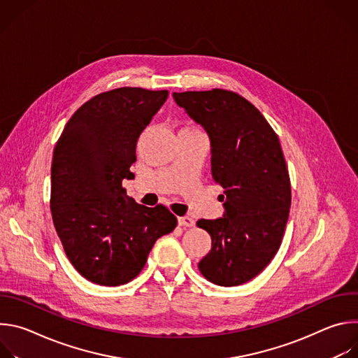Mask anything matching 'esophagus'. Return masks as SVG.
<instances>
[{"label": "esophagus", "mask_w": 358, "mask_h": 358, "mask_svg": "<svg viewBox=\"0 0 358 358\" xmlns=\"http://www.w3.org/2000/svg\"><path fill=\"white\" fill-rule=\"evenodd\" d=\"M194 220L192 218H189V217H180L178 218V225L180 227H184V228H189V227H194Z\"/></svg>", "instance_id": "1"}]
</instances>
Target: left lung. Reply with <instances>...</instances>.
<instances>
[{"instance_id":"left-lung-1","label":"left lung","mask_w":358,"mask_h":358,"mask_svg":"<svg viewBox=\"0 0 358 358\" xmlns=\"http://www.w3.org/2000/svg\"><path fill=\"white\" fill-rule=\"evenodd\" d=\"M173 96L207 130L211 174L224 188V217L196 221L213 239L198 269L215 285H242L273 259L289 218L290 178L278 134L250 101L232 90Z\"/></svg>"}]
</instances>
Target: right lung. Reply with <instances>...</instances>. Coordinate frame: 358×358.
<instances>
[{"label": "right lung", "instance_id": "add662e5", "mask_svg": "<svg viewBox=\"0 0 358 358\" xmlns=\"http://www.w3.org/2000/svg\"><path fill=\"white\" fill-rule=\"evenodd\" d=\"M169 90L117 87L93 96L66 123L50 167V213L73 268L101 286L133 280L155 242L174 231L163 206L148 208L126 194L137 138Z\"/></svg>", "mask_w": 358, "mask_h": 358}]
</instances>
